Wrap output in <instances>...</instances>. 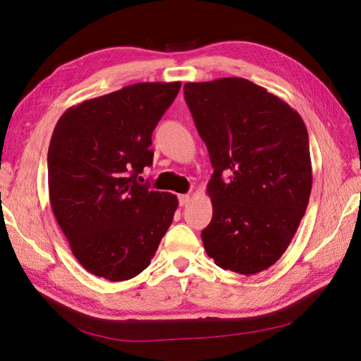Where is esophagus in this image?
I'll use <instances>...</instances> for the list:
<instances>
[{
	"instance_id": "34e87169",
	"label": "esophagus",
	"mask_w": 361,
	"mask_h": 361,
	"mask_svg": "<svg viewBox=\"0 0 361 361\" xmlns=\"http://www.w3.org/2000/svg\"><path fill=\"white\" fill-rule=\"evenodd\" d=\"M190 202H191V195H190V194H182V195H179V204H180V206L188 204Z\"/></svg>"
}]
</instances>
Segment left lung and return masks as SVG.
I'll return each instance as SVG.
<instances>
[{
    "label": "left lung",
    "instance_id": "8db88e82",
    "mask_svg": "<svg viewBox=\"0 0 361 361\" xmlns=\"http://www.w3.org/2000/svg\"><path fill=\"white\" fill-rule=\"evenodd\" d=\"M183 94L214 167L206 253L223 269L257 274L285 253L307 209V128L285 101L236 76L187 82Z\"/></svg>",
    "mask_w": 361,
    "mask_h": 361
}]
</instances>
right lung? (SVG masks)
<instances>
[{
  "label": "right lung",
  "mask_w": 361,
  "mask_h": 361,
  "mask_svg": "<svg viewBox=\"0 0 361 361\" xmlns=\"http://www.w3.org/2000/svg\"><path fill=\"white\" fill-rule=\"evenodd\" d=\"M180 82H138L71 106L48 150L54 216L93 276L129 280L145 271L178 209L171 192L136 180L154 159L152 133Z\"/></svg>",
  "instance_id": "1"
}]
</instances>
